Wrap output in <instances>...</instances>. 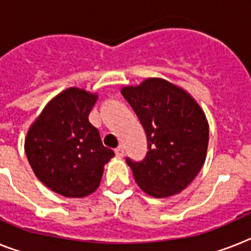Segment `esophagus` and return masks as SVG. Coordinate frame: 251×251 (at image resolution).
I'll return each instance as SVG.
<instances>
[{
    "label": "esophagus",
    "mask_w": 251,
    "mask_h": 251,
    "mask_svg": "<svg viewBox=\"0 0 251 251\" xmlns=\"http://www.w3.org/2000/svg\"><path fill=\"white\" fill-rule=\"evenodd\" d=\"M115 153L117 157H122V155H124V147H122V145H119V147L115 149Z\"/></svg>",
    "instance_id": "1"
}]
</instances>
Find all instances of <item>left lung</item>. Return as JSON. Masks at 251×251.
Returning a JSON list of instances; mask_svg holds the SVG:
<instances>
[{
	"mask_svg": "<svg viewBox=\"0 0 251 251\" xmlns=\"http://www.w3.org/2000/svg\"><path fill=\"white\" fill-rule=\"evenodd\" d=\"M144 127L148 151L140 162L126 158L136 184L154 198L184 190L203 167L209 126L193 97L167 80L145 79L121 90Z\"/></svg>",
	"mask_w": 251,
	"mask_h": 251,
	"instance_id": "left-lung-1",
	"label": "left lung"
}]
</instances>
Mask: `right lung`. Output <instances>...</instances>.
Segmentation results:
<instances>
[{
  "label": "right lung",
  "instance_id": "right-lung-1",
  "mask_svg": "<svg viewBox=\"0 0 251 251\" xmlns=\"http://www.w3.org/2000/svg\"><path fill=\"white\" fill-rule=\"evenodd\" d=\"M97 94L69 88L44 107L25 139L35 176L54 193L83 198L100 186L103 167L115 155L89 122Z\"/></svg>",
  "mask_w": 251,
  "mask_h": 251
}]
</instances>
